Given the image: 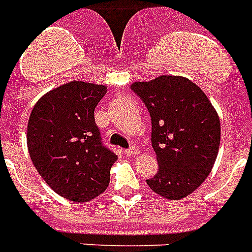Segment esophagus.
Listing matches in <instances>:
<instances>
[{"label": "esophagus", "instance_id": "34e87169", "mask_svg": "<svg viewBox=\"0 0 252 252\" xmlns=\"http://www.w3.org/2000/svg\"><path fill=\"white\" fill-rule=\"evenodd\" d=\"M126 154L128 155V157H133V155H137V154H138V149H137L136 146H132L130 149H126Z\"/></svg>", "mask_w": 252, "mask_h": 252}]
</instances>
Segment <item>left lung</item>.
<instances>
[{"instance_id":"obj_1","label":"left lung","mask_w":252,"mask_h":252,"mask_svg":"<svg viewBox=\"0 0 252 252\" xmlns=\"http://www.w3.org/2000/svg\"><path fill=\"white\" fill-rule=\"evenodd\" d=\"M130 89L151 116V144L159 168L147 185L167 199L188 197L204 183L218 158V112L197 84L183 76L161 75L130 84Z\"/></svg>"}]
</instances>
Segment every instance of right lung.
Listing matches in <instances>:
<instances>
[{
    "label": "right lung",
    "instance_id": "obj_1",
    "mask_svg": "<svg viewBox=\"0 0 252 252\" xmlns=\"http://www.w3.org/2000/svg\"><path fill=\"white\" fill-rule=\"evenodd\" d=\"M107 87L69 81L48 92L32 108L27 126L31 160L55 193L84 203L101 195L118 159L101 142L94 108Z\"/></svg>",
    "mask_w": 252,
    "mask_h": 252
}]
</instances>
